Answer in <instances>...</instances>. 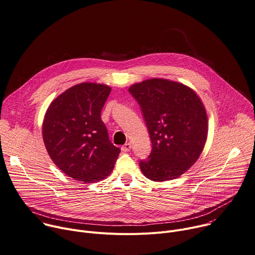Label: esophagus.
Wrapping results in <instances>:
<instances>
[{
  "label": "esophagus",
  "mask_w": 255,
  "mask_h": 255,
  "mask_svg": "<svg viewBox=\"0 0 255 255\" xmlns=\"http://www.w3.org/2000/svg\"><path fill=\"white\" fill-rule=\"evenodd\" d=\"M130 148H131L130 143H127V144H125V145L122 147V150H123L124 152H128V151L130 150Z\"/></svg>",
  "instance_id": "obj_1"
}]
</instances>
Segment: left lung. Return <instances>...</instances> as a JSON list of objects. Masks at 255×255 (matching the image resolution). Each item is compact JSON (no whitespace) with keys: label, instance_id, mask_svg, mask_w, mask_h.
<instances>
[{"label":"left lung","instance_id":"obj_1","mask_svg":"<svg viewBox=\"0 0 255 255\" xmlns=\"http://www.w3.org/2000/svg\"><path fill=\"white\" fill-rule=\"evenodd\" d=\"M138 102L152 140V152L139 162L153 181L184 174L201 156L209 120L200 96L186 85L162 78L135 83L128 88Z\"/></svg>","mask_w":255,"mask_h":255}]
</instances>
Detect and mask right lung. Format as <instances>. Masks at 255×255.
I'll list each match as a JSON object with an SVG mask.
<instances>
[{"mask_svg": "<svg viewBox=\"0 0 255 255\" xmlns=\"http://www.w3.org/2000/svg\"><path fill=\"white\" fill-rule=\"evenodd\" d=\"M110 91L104 84L80 83L52 100L45 112L46 151L56 167L75 180L92 183L106 178L121 153L101 121Z\"/></svg>", "mask_w": 255, "mask_h": 255, "instance_id": "right-lung-1", "label": "right lung"}]
</instances>
